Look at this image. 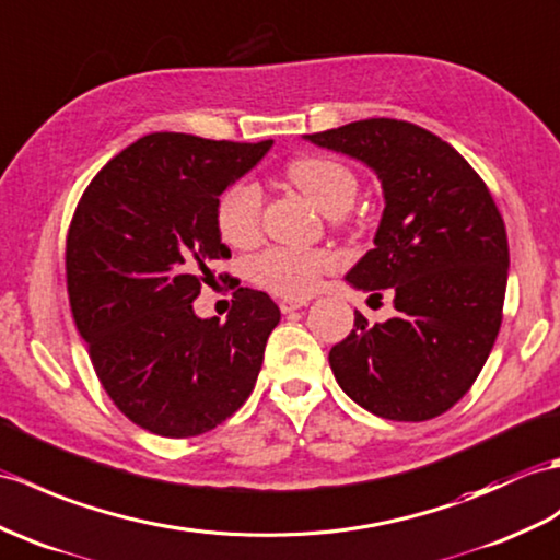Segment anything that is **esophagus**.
Wrapping results in <instances>:
<instances>
[{
  "instance_id": "esophagus-1",
  "label": "esophagus",
  "mask_w": 560,
  "mask_h": 560,
  "mask_svg": "<svg viewBox=\"0 0 560 560\" xmlns=\"http://www.w3.org/2000/svg\"><path fill=\"white\" fill-rule=\"evenodd\" d=\"M303 305H307L305 298H283V301H279L281 312H293V310L303 307Z\"/></svg>"
}]
</instances>
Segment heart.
Listing matches in <instances>:
<instances>
[{"label":"heart","instance_id":"obj_1","mask_svg":"<svg viewBox=\"0 0 560 560\" xmlns=\"http://www.w3.org/2000/svg\"><path fill=\"white\" fill-rule=\"evenodd\" d=\"M285 178L315 202L322 212L341 214L355 200L358 178L329 154H303L283 168ZM214 221L221 241L250 245L259 236L262 192L248 180H236L217 198ZM336 267L334 255L324 250H301L275 245L257 253L248 262V277L262 289L283 298H305L317 289L324 275Z\"/></svg>","mask_w":560,"mask_h":560}]
</instances>
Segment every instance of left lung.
<instances>
[{
  "label": "left lung",
  "mask_w": 560,
  "mask_h": 560,
  "mask_svg": "<svg viewBox=\"0 0 560 560\" xmlns=\"http://www.w3.org/2000/svg\"><path fill=\"white\" fill-rule=\"evenodd\" d=\"M307 138L370 164L386 198L374 248L348 281L380 298L386 289L396 315L370 324L355 312L353 331L329 350L336 382L384 420H432L470 392L499 336L503 217L482 176L422 126L362 119Z\"/></svg>",
  "instance_id": "8db88e82"
}]
</instances>
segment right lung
Returning <instances> with one entry per match:
<instances>
[{
    "instance_id": "1",
    "label": "right lung",
    "mask_w": 560,
    "mask_h": 560,
    "mask_svg": "<svg viewBox=\"0 0 560 560\" xmlns=\"http://www.w3.org/2000/svg\"><path fill=\"white\" fill-rule=\"evenodd\" d=\"M269 148L150 133L104 164L75 205L67 233L75 329L114 406L152 434L210 432L253 394L277 303L238 289L219 322L195 317L192 301L214 259L231 257L217 198Z\"/></svg>"
}]
</instances>
